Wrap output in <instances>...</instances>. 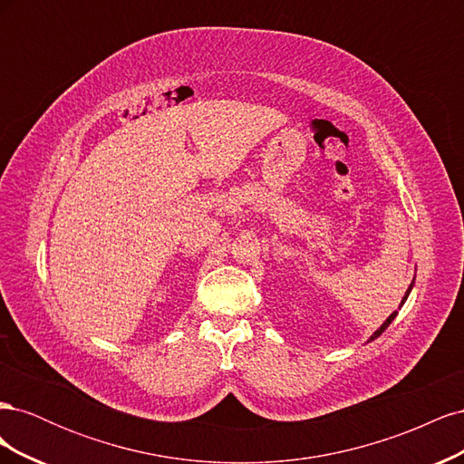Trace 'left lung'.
Wrapping results in <instances>:
<instances>
[{
    "label": "left lung",
    "mask_w": 464,
    "mask_h": 464,
    "mask_svg": "<svg viewBox=\"0 0 464 464\" xmlns=\"http://www.w3.org/2000/svg\"><path fill=\"white\" fill-rule=\"evenodd\" d=\"M411 288H412V285H411V286H409V290H406V294H404V298H402V302H401V304H404V300H406V296H409V292H411ZM397 314H399V312H392V314H391V315H389V317H387V321H385V323H383V325H382V327H379V329H377V331H375V333H373V334H372V339H370V341H373V339H377V336H379V334H382V333H383V331H385V329H387V327H389V323H391V321H392V319H395V317H397Z\"/></svg>",
    "instance_id": "left-lung-1"
}]
</instances>
